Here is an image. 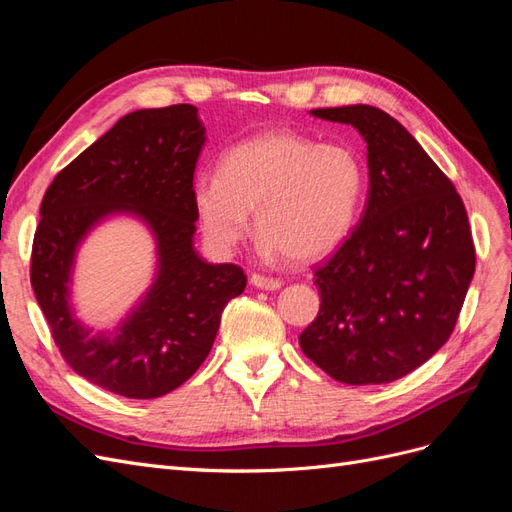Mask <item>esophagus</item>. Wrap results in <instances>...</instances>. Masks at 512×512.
Instances as JSON below:
<instances>
[{"label":"esophagus","instance_id":"esophagus-1","mask_svg":"<svg viewBox=\"0 0 512 512\" xmlns=\"http://www.w3.org/2000/svg\"><path fill=\"white\" fill-rule=\"evenodd\" d=\"M252 286L260 288V290H277L282 288V280H277V277H269V275H260V273H254L250 277Z\"/></svg>","mask_w":512,"mask_h":512}]
</instances>
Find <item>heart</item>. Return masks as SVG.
<instances>
[{"label":"heart","mask_w":512,"mask_h":512,"mask_svg":"<svg viewBox=\"0 0 512 512\" xmlns=\"http://www.w3.org/2000/svg\"><path fill=\"white\" fill-rule=\"evenodd\" d=\"M365 192V166L350 145L316 143L271 130L230 147L220 175L200 173L192 198L207 241L230 252L250 235L262 252L307 262L331 254L352 232Z\"/></svg>","instance_id":"1"}]
</instances>
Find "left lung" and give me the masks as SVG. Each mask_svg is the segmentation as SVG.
<instances>
[{
	"label": "left lung",
	"mask_w": 512,
	"mask_h": 512,
	"mask_svg": "<svg viewBox=\"0 0 512 512\" xmlns=\"http://www.w3.org/2000/svg\"><path fill=\"white\" fill-rule=\"evenodd\" d=\"M367 143L361 222L314 271L320 309L301 350L344 384H386L431 359L451 337L476 252L453 181L397 119L376 106L316 108Z\"/></svg>",
	"instance_id": "1"
}]
</instances>
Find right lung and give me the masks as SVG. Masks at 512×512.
I'll return each mask as SVG.
<instances>
[{
  "mask_svg": "<svg viewBox=\"0 0 512 512\" xmlns=\"http://www.w3.org/2000/svg\"><path fill=\"white\" fill-rule=\"evenodd\" d=\"M205 145L196 106L145 108L121 117L53 179L32 245V288L55 346L76 374L130 399L175 391L203 365L230 299L247 277L209 265L194 250V168ZM113 212H132L154 232L159 275L115 334L91 336L69 307L75 247Z\"/></svg>",
  "mask_w": 512,
  "mask_h": 512,
  "instance_id": "1",
  "label": "right lung"
}]
</instances>
